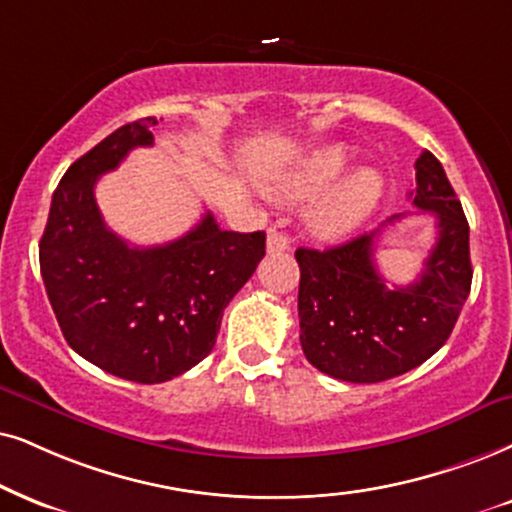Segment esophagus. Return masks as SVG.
I'll return each mask as SVG.
<instances>
[{"instance_id": "34e87169", "label": "esophagus", "mask_w": 512, "mask_h": 512, "mask_svg": "<svg viewBox=\"0 0 512 512\" xmlns=\"http://www.w3.org/2000/svg\"><path fill=\"white\" fill-rule=\"evenodd\" d=\"M290 248V236L283 234V231L278 229H271L269 236H267V250L269 252H283Z\"/></svg>"}]
</instances>
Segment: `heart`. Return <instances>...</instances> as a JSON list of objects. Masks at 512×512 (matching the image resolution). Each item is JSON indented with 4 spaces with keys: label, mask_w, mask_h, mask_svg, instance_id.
<instances>
[{
    "label": "heart",
    "mask_w": 512,
    "mask_h": 512,
    "mask_svg": "<svg viewBox=\"0 0 512 512\" xmlns=\"http://www.w3.org/2000/svg\"><path fill=\"white\" fill-rule=\"evenodd\" d=\"M349 167V153L342 146H323L302 158L293 170L276 181L274 191L283 200H312L321 196ZM383 177L375 170H359L335 186L314 212V226L326 236L342 234L359 224L383 196Z\"/></svg>",
    "instance_id": "1"
}]
</instances>
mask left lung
Here are the masks:
<instances>
[{
  "instance_id": "left-lung-1",
  "label": "left lung",
  "mask_w": 512,
  "mask_h": 512,
  "mask_svg": "<svg viewBox=\"0 0 512 512\" xmlns=\"http://www.w3.org/2000/svg\"><path fill=\"white\" fill-rule=\"evenodd\" d=\"M411 203L430 212L437 243L409 286H390L364 234L328 250L297 248L300 342L309 364L347 383H383L428 361L449 340L470 295V226L439 160H416ZM404 215H394V224Z\"/></svg>"
}]
</instances>
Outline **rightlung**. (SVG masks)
I'll use <instances>...</instances> for the list:
<instances>
[{"label": "right lung", "mask_w": 512, "mask_h": 512, "mask_svg": "<svg viewBox=\"0 0 512 512\" xmlns=\"http://www.w3.org/2000/svg\"><path fill=\"white\" fill-rule=\"evenodd\" d=\"M155 118L115 129L58 181L40 269L63 338L80 357L132 383H165L215 347L226 304L264 257V231H222L210 212L186 236L134 248L103 222L101 174L153 146Z\"/></svg>", "instance_id": "obj_1"}]
</instances>
